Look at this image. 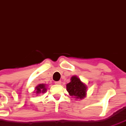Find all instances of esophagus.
Segmentation results:
<instances>
[{"label": "esophagus", "mask_w": 126, "mask_h": 126, "mask_svg": "<svg viewBox=\"0 0 126 126\" xmlns=\"http://www.w3.org/2000/svg\"><path fill=\"white\" fill-rule=\"evenodd\" d=\"M55 84H61V81H60V80H58V81H56V82H55Z\"/></svg>", "instance_id": "1"}]
</instances>
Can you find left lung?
I'll return each mask as SVG.
<instances>
[{
    "mask_svg": "<svg viewBox=\"0 0 126 126\" xmlns=\"http://www.w3.org/2000/svg\"><path fill=\"white\" fill-rule=\"evenodd\" d=\"M66 89L70 96L82 99L86 96L87 87L76 76L71 78V82L66 84Z\"/></svg>",
    "mask_w": 126,
    "mask_h": 126,
    "instance_id": "obj_1",
    "label": "left lung"
}]
</instances>
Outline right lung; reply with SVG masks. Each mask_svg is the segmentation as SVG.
I'll return each mask as SVG.
<instances>
[{
    "label": "right lung",
    "mask_w": 126,
    "mask_h": 126,
    "mask_svg": "<svg viewBox=\"0 0 126 126\" xmlns=\"http://www.w3.org/2000/svg\"><path fill=\"white\" fill-rule=\"evenodd\" d=\"M36 89V93H44L46 91V89L45 87V84H40L37 87H35Z\"/></svg>",
    "instance_id": "right-lung-1"
}]
</instances>
